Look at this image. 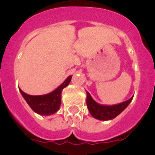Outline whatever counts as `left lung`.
<instances>
[{"instance_id": "8db88e82", "label": "left lung", "mask_w": 155, "mask_h": 155, "mask_svg": "<svg viewBox=\"0 0 155 155\" xmlns=\"http://www.w3.org/2000/svg\"><path fill=\"white\" fill-rule=\"evenodd\" d=\"M86 93H87L86 102H87V109L89 110L90 114L94 118L99 120H104V121L116 118V116L120 115L128 106L133 99L132 97L126 102H121L117 105H103L97 103L87 91H86Z\"/></svg>"}]
</instances>
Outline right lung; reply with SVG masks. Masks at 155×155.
<instances>
[{
	"label": "right lung",
	"mask_w": 155,
	"mask_h": 155,
	"mask_svg": "<svg viewBox=\"0 0 155 155\" xmlns=\"http://www.w3.org/2000/svg\"><path fill=\"white\" fill-rule=\"evenodd\" d=\"M72 76L70 75L61 85L52 92L42 95H31L19 88L21 95L32 110L42 116H50L57 113L61 103V93L64 87L69 84Z\"/></svg>",
	"instance_id": "right-lung-1"
}]
</instances>
